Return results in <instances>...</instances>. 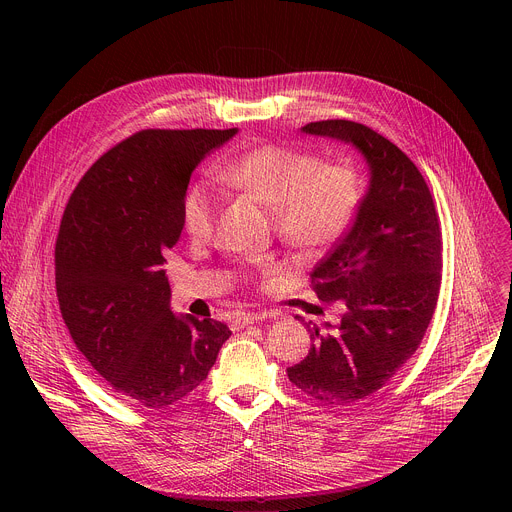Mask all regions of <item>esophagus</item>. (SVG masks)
Instances as JSON below:
<instances>
[{
  "label": "esophagus",
  "instance_id": "esophagus-1",
  "mask_svg": "<svg viewBox=\"0 0 512 512\" xmlns=\"http://www.w3.org/2000/svg\"><path fill=\"white\" fill-rule=\"evenodd\" d=\"M267 316H271L269 312H247V314H237L235 316V320H233V324H235V328H245V326H251V324H257L259 320H265Z\"/></svg>",
  "mask_w": 512,
  "mask_h": 512
}]
</instances>
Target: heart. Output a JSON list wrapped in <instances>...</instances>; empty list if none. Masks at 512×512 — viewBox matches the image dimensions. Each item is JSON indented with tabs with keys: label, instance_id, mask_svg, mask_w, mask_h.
<instances>
[{
	"label": "heart",
	"instance_id": "obj_1",
	"mask_svg": "<svg viewBox=\"0 0 512 512\" xmlns=\"http://www.w3.org/2000/svg\"><path fill=\"white\" fill-rule=\"evenodd\" d=\"M216 178L273 210L283 243L306 255L338 243L360 210L364 180L346 162H322L316 152L281 143H263L216 168ZM223 196L202 178L182 198V223L192 239L214 233Z\"/></svg>",
	"mask_w": 512,
	"mask_h": 512
}]
</instances>
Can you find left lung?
Wrapping results in <instances>:
<instances>
[{
	"mask_svg": "<svg viewBox=\"0 0 512 512\" xmlns=\"http://www.w3.org/2000/svg\"><path fill=\"white\" fill-rule=\"evenodd\" d=\"M304 131L354 143L371 166L352 227L310 275L318 298L346 312L336 330L308 326L314 344L287 369L312 399L350 405L379 391L421 344L442 283L440 216L417 166L375 129L328 119Z\"/></svg>",
	"mask_w": 512,
	"mask_h": 512,
	"instance_id": "obj_1",
	"label": "left lung"
}]
</instances>
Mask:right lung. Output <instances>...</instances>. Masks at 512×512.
Listing matches in <instances>:
<instances>
[{"label": "right lung", "mask_w": 512, "mask_h": 512, "mask_svg": "<svg viewBox=\"0 0 512 512\" xmlns=\"http://www.w3.org/2000/svg\"><path fill=\"white\" fill-rule=\"evenodd\" d=\"M237 129H143L103 154L64 208L56 296L77 348L107 385L164 409L188 397L231 336L227 324L170 312L166 253L200 160Z\"/></svg>", "instance_id": "add662e5"}]
</instances>
